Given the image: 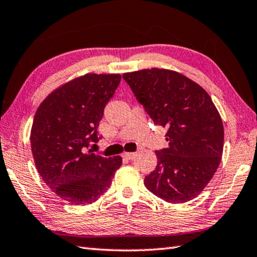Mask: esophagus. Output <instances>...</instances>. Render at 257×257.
Instances as JSON below:
<instances>
[{
	"label": "esophagus",
	"mask_w": 257,
	"mask_h": 257,
	"mask_svg": "<svg viewBox=\"0 0 257 257\" xmlns=\"http://www.w3.org/2000/svg\"><path fill=\"white\" fill-rule=\"evenodd\" d=\"M135 156H136V153H124V154L122 155V157L125 158V159L132 160V159H134Z\"/></svg>",
	"instance_id": "1"
}]
</instances>
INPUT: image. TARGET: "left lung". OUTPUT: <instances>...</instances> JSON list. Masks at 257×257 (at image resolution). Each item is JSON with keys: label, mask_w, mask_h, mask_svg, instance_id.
I'll return each instance as SVG.
<instances>
[{"label": "left lung", "mask_w": 257, "mask_h": 257, "mask_svg": "<svg viewBox=\"0 0 257 257\" xmlns=\"http://www.w3.org/2000/svg\"><path fill=\"white\" fill-rule=\"evenodd\" d=\"M122 78L155 124L167 128L168 148L156 150L157 167L145 177L149 192L169 203L194 199L217 170L224 127L205 90L164 69L124 73Z\"/></svg>", "instance_id": "left-lung-1"}]
</instances>
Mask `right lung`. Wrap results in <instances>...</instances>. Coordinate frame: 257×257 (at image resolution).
Here are the masks:
<instances>
[{
	"label": "right lung",
	"instance_id": "1",
	"mask_svg": "<svg viewBox=\"0 0 257 257\" xmlns=\"http://www.w3.org/2000/svg\"><path fill=\"white\" fill-rule=\"evenodd\" d=\"M121 80L120 74L90 73L65 83L40 104L31 130L35 166L59 197L74 205L95 202L122 159L105 158L89 146L101 139L103 110Z\"/></svg>",
	"mask_w": 257,
	"mask_h": 257
}]
</instances>
